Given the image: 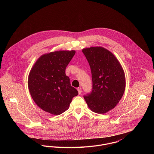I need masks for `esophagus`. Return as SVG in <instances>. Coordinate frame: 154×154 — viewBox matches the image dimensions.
I'll return each instance as SVG.
<instances>
[{
	"label": "esophagus",
	"instance_id": "34e87169",
	"mask_svg": "<svg viewBox=\"0 0 154 154\" xmlns=\"http://www.w3.org/2000/svg\"><path fill=\"white\" fill-rule=\"evenodd\" d=\"M77 91H78L79 94V95H80L81 94V92H82V90H81V88H77Z\"/></svg>",
	"mask_w": 154,
	"mask_h": 154
}]
</instances>
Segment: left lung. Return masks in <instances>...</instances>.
I'll return each mask as SVG.
<instances>
[{"label": "left lung", "instance_id": "8db88e82", "mask_svg": "<svg viewBox=\"0 0 154 154\" xmlns=\"http://www.w3.org/2000/svg\"><path fill=\"white\" fill-rule=\"evenodd\" d=\"M92 74V90L84 96L89 108L104 114L116 107L125 89L124 72L117 59L101 47L84 48Z\"/></svg>", "mask_w": 154, "mask_h": 154}]
</instances>
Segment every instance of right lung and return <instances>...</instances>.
Masks as SVG:
<instances>
[{"label": "right lung", "instance_id": "1", "mask_svg": "<svg viewBox=\"0 0 154 154\" xmlns=\"http://www.w3.org/2000/svg\"><path fill=\"white\" fill-rule=\"evenodd\" d=\"M75 52L59 51L44 54L30 72L28 88L34 102L42 110L59 115L69 107L78 95L65 73L66 67Z\"/></svg>", "mask_w": 154, "mask_h": 154}]
</instances>
